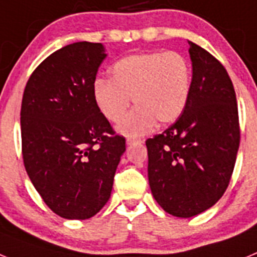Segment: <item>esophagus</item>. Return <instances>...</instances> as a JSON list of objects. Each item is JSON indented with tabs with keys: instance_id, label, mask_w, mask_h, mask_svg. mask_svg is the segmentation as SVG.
Instances as JSON below:
<instances>
[{
	"instance_id": "obj_1",
	"label": "esophagus",
	"mask_w": 257,
	"mask_h": 257,
	"mask_svg": "<svg viewBox=\"0 0 257 257\" xmlns=\"http://www.w3.org/2000/svg\"><path fill=\"white\" fill-rule=\"evenodd\" d=\"M126 143L128 145H133V144H139V143H143V140L135 139V138H128V139L126 140Z\"/></svg>"
}]
</instances>
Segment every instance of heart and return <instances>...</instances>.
<instances>
[{
    "instance_id": "obj_1",
    "label": "heart",
    "mask_w": 257,
    "mask_h": 257,
    "mask_svg": "<svg viewBox=\"0 0 257 257\" xmlns=\"http://www.w3.org/2000/svg\"><path fill=\"white\" fill-rule=\"evenodd\" d=\"M110 81L97 79L94 96L106 119L121 122L133 97L136 109L119 130L142 135L158 123L176 121L188 103L192 73L188 61L175 51L143 52L126 56L110 68Z\"/></svg>"
}]
</instances>
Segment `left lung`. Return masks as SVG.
<instances>
[{"mask_svg":"<svg viewBox=\"0 0 257 257\" xmlns=\"http://www.w3.org/2000/svg\"><path fill=\"white\" fill-rule=\"evenodd\" d=\"M190 94L180 117L145 142L158 205L176 217L212 207L225 193L239 148L237 97L224 65L189 41Z\"/></svg>","mask_w":257,"mask_h":257,"instance_id":"1","label":"left lung"}]
</instances>
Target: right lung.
Instances as JSON below:
<instances>
[{"mask_svg": "<svg viewBox=\"0 0 257 257\" xmlns=\"http://www.w3.org/2000/svg\"><path fill=\"white\" fill-rule=\"evenodd\" d=\"M104 46L74 42L47 56L22 100V154L32 184L52 212L85 220L104 207L126 139L94 96Z\"/></svg>", "mask_w": 257, "mask_h": 257, "instance_id": "right-lung-1", "label": "right lung"}]
</instances>
